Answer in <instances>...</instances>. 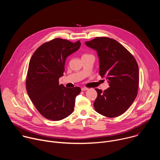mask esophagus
Here are the masks:
<instances>
[{
	"instance_id": "obj_1",
	"label": "esophagus",
	"mask_w": 160,
	"mask_h": 160,
	"mask_svg": "<svg viewBox=\"0 0 160 160\" xmlns=\"http://www.w3.org/2000/svg\"><path fill=\"white\" fill-rule=\"evenodd\" d=\"M88 88H87V87H82V88H81V90H82V91H85V90H87Z\"/></svg>"
}]
</instances>
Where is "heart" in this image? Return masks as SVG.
I'll use <instances>...</instances> for the list:
<instances>
[{
  "label": "heart",
  "mask_w": 160,
  "mask_h": 160,
  "mask_svg": "<svg viewBox=\"0 0 160 160\" xmlns=\"http://www.w3.org/2000/svg\"><path fill=\"white\" fill-rule=\"evenodd\" d=\"M85 55H87V54H85ZM85 55H83V56H85Z\"/></svg>",
  "instance_id": "heart-1"
}]
</instances>
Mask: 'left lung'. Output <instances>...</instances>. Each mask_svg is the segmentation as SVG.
Here are the masks:
<instances>
[{"label": "left lung", "instance_id": "obj_1", "mask_svg": "<svg viewBox=\"0 0 160 160\" xmlns=\"http://www.w3.org/2000/svg\"><path fill=\"white\" fill-rule=\"evenodd\" d=\"M85 43L97 52L99 75L106 78L109 86L103 92L96 88L98 97L94 109L107 117H118L129 108L138 94V64L133 56L114 39L97 37Z\"/></svg>", "mask_w": 160, "mask_h": 160}]
</instances>
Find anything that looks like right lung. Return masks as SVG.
I'll return each instance as SVG.
<instances>
[{
	"instance_id": "add662e5",
	"label": "right lung",
	"mask_w": 160,
	"mask_h": 160,
	"mask_svg": "<svg viewBox=\"0 0 160 160\" xmlns=\"http://www.w3.org/2000/svg\"><path fill=\"white\" fill-rule=\"evenodd\" d=\"M80 45L79 40L72 43L57 38L40 45L31 58L26 81L27 92L38 112L49 120H62L73 111L81 89L59 85V78L63 76L66 58Z\"/></svg>"
}]
</instances>
